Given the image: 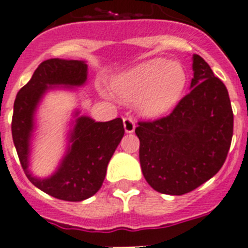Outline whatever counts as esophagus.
<instances>
[{"mask_svg":"<svg viewBox=\"0 0 248 248\" xmlns=\"http://www.w3.org/2000/svg\"><path fill=\"white\" fill-rule=\"evenodd\" d=\"M123 123H124V129L126 133H133L135 130V122L133 120V118L125 117L123 119Z\"/></svg>","mask_w":248,"mask_h":248,"instance_id":"esophagus-1","label":"esophagus"}]
</instances>
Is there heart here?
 Listing matches in <instances>:
<instances>
[{"label":"heart","instance_id":"heart-1","mask_svg":"<svg viewBox=\"0 0 248 248\" xmlns=\"http://www.w3.org/2000/svg\"><path fill=\"white\" fill-rule=\"evenodd\" d=\"M187 79V72L181 63L154 58L114 78L111 88L122 99H137V108L141 114L159 117L180 100Z\"/></svg>","mask_w":248,"mask_h":248}]
</instances>
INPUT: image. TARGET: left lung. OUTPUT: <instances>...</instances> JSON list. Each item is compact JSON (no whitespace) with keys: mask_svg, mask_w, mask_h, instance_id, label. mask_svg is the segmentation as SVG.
<instances>
[{"mask_svg":"<svg viewBox=\"0 0 248 248\" xmlns=\"http://www.w3.org/2000/svg\"><path fill=\"white\" fill-rule=\"evenodd\" d=\"M191 91L169 115L139 122L143 175L157 192L184 195L222 168L231 146L233 113L226 87L194 54Z\"/></svg>","mask_w":248,"mask_h":248,"instance_id":"left-lung-1","label":"left lung"}]
</instances>
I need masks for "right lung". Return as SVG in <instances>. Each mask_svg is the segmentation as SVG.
Returning <instances> with one entry per match:
<instances>
[{"label":"right lung","mask_w":248,"mask_h":248,"mask_svg":"<svg viewBox=\"0 0 248 248\" xmlns=\"http://www.w3.org/2000/svg\"><path fill=\"white\" fill-rule=\"evenodd\" d=\"M87 69L82 61L47 59L38 65L30 82L19 89L13 105L11 129L22 169L34 186L59 200L82 201L93 196L102 187L109 160L124 135L120 118L102 123L79 117L71 134L72 146L57 172L42 180L28 171L30 138L37 104L52 85L84 84Z\"/></svg>","instance_id":"add662e5"}]
</instances>
